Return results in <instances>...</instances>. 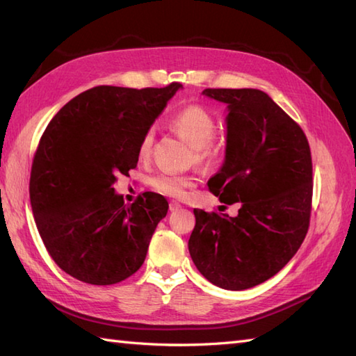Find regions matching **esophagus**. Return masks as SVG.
I'll use <instances>...</instances> for the list:
<instances>
[{
	"instance_id": "1",
	"label": "esophagus",
	"mask_w": 356,
	"mask_h": 356,
	"mask_svg": "<svg viewBox=\"0 0 356 356\" xmlns=\"http://www.w3.org/2000/svg\"><path fill=\"white\" fill-rule=\"evenodd\" d=\"M179 209H182V205H180V203L179 202H171L170 203V211H171V213H176V211H179Z\"/></svg>"
}]
</instances>
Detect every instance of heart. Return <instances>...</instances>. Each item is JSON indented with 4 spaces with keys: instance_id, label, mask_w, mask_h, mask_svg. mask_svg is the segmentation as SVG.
<instances>
[{
    "instance_id": "1",
    "label": "heart",
    "mask_w": 356,
    "mask_h": 356,
    "mask_svg": "<svg viewBox=\"0 0 356 356\" xmlns=\"http://www.w3.org/2000/svg\"><path fill=\"white\" fill-rule=\"evenodd\" d=\"M170 127L180 138L186 140L195 149V156L199 159L209 157L216 151V147L211 143V139L216 133V119L211 113L200 107V105H188L179 110L170 119ZM154 131L148 130L142 136L138 153L140 159H147L153 147ZM193 179L172 171H159L149 177V185L157 193L179 197L185 193L188 186H191Z\"/></svg>"
}]
</instances>
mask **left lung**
<instances>
[{
  "label": "left lung",
  "mask_w": 356,
  "mask_h": 356,
  "mask_svg": "<svg viewBox=\"0 0 356 356\" xmlns=\"http://www.w3.org/2000/svg\"><path fill=\"white\" fill-rule=\"evenodd\" d=\"M226 104L225 162L209 191L238 214L194 209L188 241L208 282L229 291L254 287L282 270L307 234L312 205V157L306 134L257 88H207Z\"/></svg>",
  "instance_id": "1"
}]
</instances>
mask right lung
I'll return each mask as SVG.
<instances>
[{
    "mask_svg": "<svg viewBox=\"0 0 356 356\" xmlns=\"http://www.w3.org/2000/svg\"><path fill=\"white\" fill-rule=\"evenodd\" d=\"M182 84L99 86L73 97L42 133L30 172V203L50 257L79 282L107 286L138 270L168 202L143 193L131 205L118 174L139 161V143Z\"/></svg>",
    "mask_w": 356,
    "mask_h": 356,
    "instance_id": "add662e5",
    "label": "right lung"
}]
</instances>
